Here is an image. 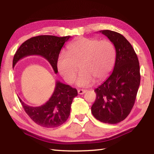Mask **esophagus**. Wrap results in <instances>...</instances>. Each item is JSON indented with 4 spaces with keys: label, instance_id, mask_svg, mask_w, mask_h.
<instances>
[{
    "label": "esophagus",
    "instance_id": "esophagus-1",
    "mask_svg": "<svg viewBox=\"0 0 154 154\" xmlns=\"http://www.w3.org/2000/svg\"><path fill=\"white\" fill-rule=\"evenodd\" d=\"M86 91L87 90H78V94H83L84 93H85L86 92Z\"/></svg>",
    "mask_w": 154,
    "mask_h": 154
}]
</instances>
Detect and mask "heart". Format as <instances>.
Returning <instances> with one entry per match:
<instances>
[{
  "label": "heart",
  "mask_w": 154,
  "mask_h": 154,
  "mask_svg": "<svg viewBox=\"0 0 154 154\" xmlns=\"http://www.w3.org/2000/svg\"><path fill=\"white\" fill-rule=\"evenodd\" d=\"M116 49L110 41L94 38H77L67 48V54L62 53L57 60L58 72L67 83L74 82L79 68L82 72L77 81L80 87H88L96 80L100 82L113 69Z\"/></svg>",
  "instance_id": "heart-1"
}]
</instances>
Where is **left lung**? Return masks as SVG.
Here are the masks:
<instances>
[{"instance_id": "1", "label": "left lung", "mask_w": 154, "mask_h": 154, "mask_svg": "<svg viewBox=\"0 0 154 154\" xmlns=\"http://www.w3.org/2000/svg\"><path fill=\"white\" fill-rule=\"evenodd\" d=\"M99 32L113 43L116 58L110 76L94 90L96 98L91 111L100 122L116 124L126 119L134 106L140 81L139 62L123 35L109 30Z\"/></svg>"}]
</instances>
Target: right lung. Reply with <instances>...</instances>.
Segmentation results:
<instances>
[{
	"instance_id": "add662e5",
	"label": "right lung",
	"mask_w": 154,
	"mask_h": 154,
	"mask_svg": "<svg viewBox=\"0 0 154 154\" xmlns=\"http://www.w3.org/2000/svg\"><path fill=\"white\" fill-rule=\"evenodd\" d=\"M71 36L63 37L52 35L34 36L23 43L17 49L13 60V67L20 60L26 56H41L47 60L56 74L57 60L65 42ZM77 96V90L70 85L56 81L54 93L44 105L31 106L19 100L26 113L32 121L45 128H56L61 126L69 118L72 100Z\"/></svg>"
}]
</instances>
